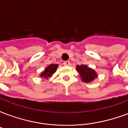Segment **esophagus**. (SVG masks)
Returning a JSON list of instances; mask_svg holds the SVG:
<instances>
[{
	"mask_svg": "<svg viewBox=\"0 0 128 128\" xmlns=\"http://www.w3.org/2000/svg\"><path fill=\"white\" fill-rule=\"evenodd\" d=\"M64 64L65 66H69L70 64V63L69 61H65L64 62Z\"/></svg>",
	"mask_w": 128,
	"mask_h": 128,
	"instance_id": "1",
	"label": "esophagus"
}]
</instances>
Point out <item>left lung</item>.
I'll list each match as a JSON object with an SVG mask.
<instances>
[{
  "label": "left lung",
  "mask_w": 128,
  "mask_h": 128,
  "mask_svg": "<svg viewBox=\"0 0 128 128\" xmlns=\"http://www.w3.org/2000/svg\"><path fill=\"white\" fill-rule=\"evenodd\" d=\"M76 70L78 72H79L81 80L85 83H90L98 77L97 73L94 69L85 64L77 65Z\"/></svg>",
  "instance_id": "8db88e82"
}]
</instances>
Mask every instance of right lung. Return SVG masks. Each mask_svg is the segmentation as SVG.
Returning <instances> with one entry per match:
<instances>
[{
    "mask_svg": "<svg viewBox=\"0 0 128 128\" xmlns=\"http://www.w3.org/2000/svg\"><path fill=\"white\" fill-rule=\"evenodd\" d=\"M58 67V64H50L49 66H48L44 68V70L42 71L40 75V77L41 78H43L44 80L45 79L46 80H48V78L52 77L53 75L56 72V71L57 70V68Z\"/></svg>",
    "mask_w": 128,
    "mask_h": 128,
    "instance_id": "right-lung-1",
    "label": "right lung"
}]
</instances>
